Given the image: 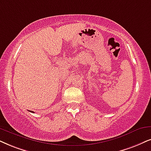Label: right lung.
<instances>
[{"instance_id":"1","label":"right lung","mask_w":151,"mask_h":151,"mask_svg":"<svg viewBox=\"0 0 151 151\" xmlns=\"http://www.w3.org/2000/svg\"><path fill=\"white\" fill-rule=\"evenodd\" d=\"M30 111V112H32V113H34L33 111Z\"/></svg>"}]
</instances>
